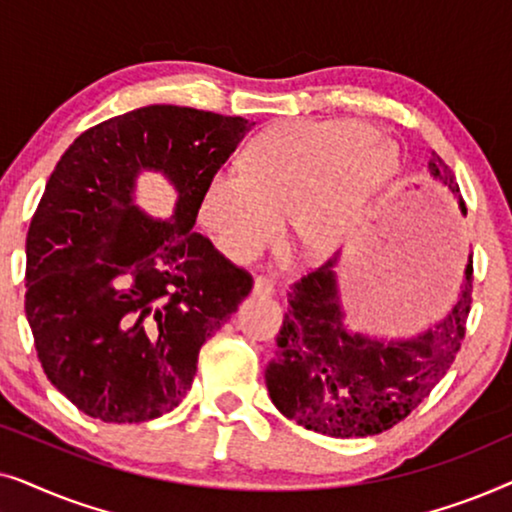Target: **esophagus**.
Returning <instances> with one entry per match:
<instances>
[{"label": "esophagus", "mask_w": 512, "mask_h": 512, "mask_svg": "<svg viewBox=\"0 0 512 512\" xmlns=\"http://www.w3.org/2000/svg\"><path fill=\"white\" fill-rule=\"evenodd\" d=\"M272 293H275V284H272L270 279H265V277H256L254 279V296L270 298Z\"/></svg>", "instance_id": "esophagus-1"}]
</instances>
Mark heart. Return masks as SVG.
<instances>
[{"label":"heart","instance_id":"obj_1","mask_svg":"<svg viewBox=\"0 0 512 512\" xmlns=\"http://www.w3.org/2000/svg\"><path fill=\"white\" fill-rule=\"evenodd\" d=\"M396 167L394 142L363 123H279L247 146L242 170L212 174L200 221L237 263L256 261L279 240L282 216L293 247L324 254L338 247Z\"/></svg>","mask_w":512,"mask_h":512}]
</instances>
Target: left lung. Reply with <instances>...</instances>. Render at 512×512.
<instances>
[{
  "label": "left lung",
  "instance_id": "obj_1",
  "mask_svg": "<svg viewBox=\"0 0 512 512\" xmlns=\"http://www.w3.org/2000/svg\"><path fill=\"white\" fill-rule=\"evenodd\" d=\"M429 172L459 200L454 174L436 151ZM335 261L289 286V307L277 333V352L265 368V387L284 417L333 438H366L403 422L443 380L466 335L471 312L473 254L464 284L445 319L410 340H377L345 324Z\"/></svg>",
  "mask_w": 512,
  "mask_h": 512
}]
</instances>
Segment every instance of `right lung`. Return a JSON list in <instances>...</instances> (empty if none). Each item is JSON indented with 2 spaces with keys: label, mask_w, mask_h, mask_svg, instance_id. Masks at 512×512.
Instances as JSON below:
<instances>
[{
  "label": "right lung",
  "mask_w": 512,
  "mask_h": 512,
  "mask_svg": "<svg viewBox=\"0 0 512 512\" xmlns=\"http://www.w3.org/2000/svg\"><path fill=\"white\" fill-rule=\"evenodd\" d=\"M247 118L151 104L74 139L27 230L25 314L41 368L88 417L139 424L177 408L200 347L254 279L193 233L207 181ZM142 169L178 188L175 216L134 207Z\"/></svg>",
  "instance_id": "obj_1"
}]
</instances>
